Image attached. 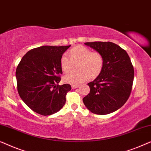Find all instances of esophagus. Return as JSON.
Wrapping results in <instances>:
<instances>
[{"instance_id":"obj_1","label":"esophagus","mask_w":151,"mask_h":151,"mask_svg":"<svg viewBox=\"0 0 151 151\" xmlns=\"http://www.w3.org/2000/svg\"><path fill=\"white\" fill-rule=\"evenodd\" d=\"M71 87H72V88H78V87H79V85H72L71 86Z\"/></svg>"}]
</instances>
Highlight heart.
I'll use <instances>...</instances> for the list:
<instances>
[{"label": "heart", "mask_w": 151, "mask_h": 151, "mask_svg": "<svg viewBox=\"0 0 151 151\" xmlns=\"http://www.w3.org/2000/svg\"><path fill=\"white\" fill-rule=\"evenodd\" d=\"M69 56L63 55L60 59V67L64 73H68L78 64L77 72H72L64 78L67 83L77 85L88 78L95 79L100 75L104 65V58L102 53L93 51L84 46H76L69 52Z\"/></svg>", "instance_id": "b5f03b06"}]
</instances>
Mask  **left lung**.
<instances>
[{
    "mask_svg": "<svg viewBox=\"0 0 151 151\" xmlns=\"http://www.w3.org/2000/svg\"><path fill=\"white\" fill-rule=\"evenodd\" d=\"M84 44L102 53L104 65L100 75L88 83L90 92L83 102L93 113L109 114L121 108L129 99L133 87V66L127 51L115 43Z\"/></svg>",
    "mask_w": 151,
    "mask_h": 151,
    "instance_id": "left-lung-1",
    "label": "left lung"
}]
</instances>
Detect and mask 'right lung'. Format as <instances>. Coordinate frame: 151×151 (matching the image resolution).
I'll return each instance as SVG.
<instances>
[{"label":"right lung","instance_id":"right-lung-1","mask_svg":"<svg viewBox=\"0 0 151 151\" xmlns=\"http://www.w3.org/2000/svg\"><path fill=\"white\" fill-rule=\"evenodd\" d=\"M68 46H42L29 51L16 71L18 94L34 112L52 115L63 108L70 84L58 85L63 74L60 59Z\"/></svg>","mask_w":151,"mask_h":151}]
</instances>
